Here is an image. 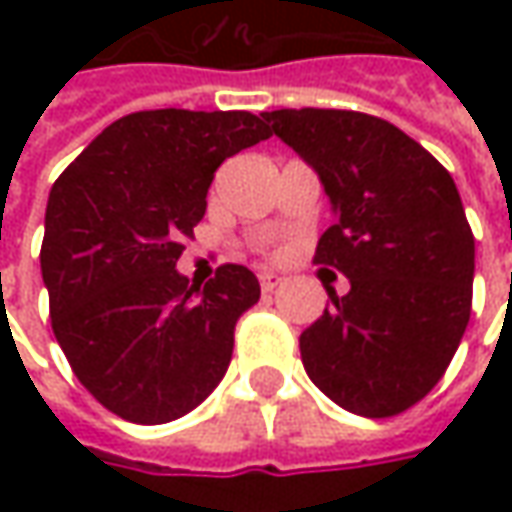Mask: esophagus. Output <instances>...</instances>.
Listing matches in <instances>:
<instances>
[{
    "label": "esophagus",
    "mask_w": 512,
    "mask_h": 512,
    "mask_svg": "<svg viewBox=\"0 0 512 512\" xmlns=\"http://www.w3.org/2000/svg\"><path fill=\"white\" fill-rule=\"evenodd\" d=\"M259 282H262V290H265V293H273L276 287H282V282H285V279H282L279 273L267 270V273H262V276H259Z\"/></svg>",
    "instance_id": "34e87169"
}]
</instances>
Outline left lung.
Wrapping results in <instances>:
<instances>
[{
	"label": "left lung",
	"mask_w": 512,
	"mask_h": 512,
	"mask_svg": "<svg viewBox=\"0 0 512 512\" xmlns=\"http://www.w3.org/2000/svg\"><path fill=\"white\" fill-rule=\"evenodd\" d=\"M262 119L316 170L336 213L313 262L350 279L344 296L327 287L333 307L299 336L307 376L356 416H396L439 384L470 322L476 242L456 182L379 116Z\"/></svg>",
	"instance_id": "8db88e82"
}]
</instances>
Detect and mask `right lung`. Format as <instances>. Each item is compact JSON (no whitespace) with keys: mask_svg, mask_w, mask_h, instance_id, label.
Listing matches in <instances>:
<instances>
[{"mask_svg":"<svg viewBox=\"0 0 512 512\" xmlns=\"http://www.w3.org/2000/svg\"><path fill=\"white\" fill-rule=\"evenodd\" d=\"M270 139L247 110H139L116 119L50 187L42 282L76 379L110 413L165 424L227 373L233 327L259 302L245 265L202 290L176 270L227 156Z\"/></svg>","mask_w":512,"mask_h":512,"instance_id":"obj_1","label":"right lung"}]
</instances>
